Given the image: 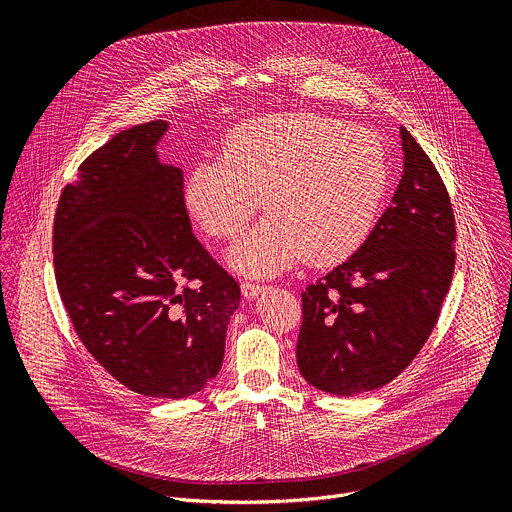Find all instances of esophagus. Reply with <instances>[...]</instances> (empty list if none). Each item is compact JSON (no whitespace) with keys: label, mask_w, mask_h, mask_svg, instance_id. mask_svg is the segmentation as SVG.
I'll use <instances>...</instances> for the list:
<instances>
[{"label":"esophagus","mask_w":512,"mask_h":512,"mask_svg":"<svg viewBox=\"0 0 512 512\" xmlns=\"http://www.w3.org/2000/svg\"><path fill=\"white\" fill-rule=\"evenodd\" d=\"M241 291H243V296H245V298L253 300V298H257V296L261 294V291H265V285L251 283V281H243V283H241Z\"/></svg>","instance_id":"34e87169"}]
</instances>
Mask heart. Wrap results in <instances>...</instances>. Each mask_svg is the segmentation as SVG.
I'll use <instances>...</instances> for the list:
<instances>
[{
    "instance_id": "obj_1",
    "label": "heart",
    "mask_w": 512,
    "mask_h": 512,
    "mask_svg": "<svg viewBox=\"0 0 512 512\" xmlns=\"http://www.w3.org/2000/svg\"><path fill=\"white\" fill-rule=\"evenodd\" d=\"M389 184L381 141L344 121L291 113L235 127L223 154L192 166L184 204L216 239L239 237L269 212L229 259L253 275L277 273L302 257L328 267L350 257L373 231Z\"/></svg>"
}]
</instances>
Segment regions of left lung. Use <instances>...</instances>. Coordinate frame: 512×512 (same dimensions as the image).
<instances>
[{
    "label": "left lung",
    "instance_id": "obj_1",
    "mask_svg": "<svg viewBox=\"0 0 512 512\" xmlns=\"http://www.w3.org/2000/svg\"><path fill=\"white\" fill-rule=\"evenodd\" d=\"M403 176L356 251L302 294L298 369L316 389L350 397L391 383L429 338L456 263L448 190L401 127Z\"/></svg>",
    "mask_w": 512,
    "mask_h": 512
}]
</instances>
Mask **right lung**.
I'll list each match as a JSON object with an SVG mask.
<instances>
[{"mask_svg":"<svg viewBox=\"0 0 512 512\" xmlns=\"http://www.w3.org/2000/svg\"><path fill=\"white\" fill-rule=\"evenodd\" d=\"M168 121L133 125L93 152L54 216V273L79 338L127 389L202 391L221 371L239 283L192 233L184 174L156 145Z\"/></svg>","mask_w":512,"mask_h":512,"instance_id":"obj_1","label":"right lung"}]
</instances>
